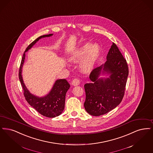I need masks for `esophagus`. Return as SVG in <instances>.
Instances as JSON below:
<instances>
[{
    "mask_svg": "<svg viewBox=\"0 0 153 153\" xmlns=\"http://www.w3.org/2000/svg\"><path fill=\"white\" fill-rule=\"evenodd\" d=\"M80 84L79 80L77 78H75L72 81V85H73L74 86H78Z\"/></svg>",
    "mask_w": 153,
    "mask_h": 153,
    "instance_id": "obj_1",
    "label": "esophagus"
}]
</instances>
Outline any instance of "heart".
Masks as SVG:
<instances>
[{
    "label": "heart",
    "instance_id": "heart-1",
    "mask_svg": "<svg viewBox=\"0 0 153 153\" xmlns=\"http://www.w3.org/2000/svg\"><path fill=\"white\" fill-rule=\"evenodd\" d=\"M100 48L98 44L86 43L70 53L68 59L73 63H79L80 71L83 73H89L93 71L100 56Z\"/></svg>",
    "mask_w": 153,
    "mask_h": 153
}]
</instances>
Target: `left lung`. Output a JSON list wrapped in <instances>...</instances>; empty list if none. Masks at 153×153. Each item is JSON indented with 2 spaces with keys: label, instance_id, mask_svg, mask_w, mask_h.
Returning a JSON list of instances; mask_svg holds the SVG:
<instances>
[{
  "label": "left lung",
  "instance_id": "left-lung-1",
  "mask_svg": "<svg viewBox=\"0 0 153 153\" xmlns=\"http://www.w3.org/2000/svg\"><path fill=\"white\" fill-rule=\"evenodd\" d=\"M106 62L94 68L90 75L91 83H86L84 106L93 116L104 115L118 106L124 96L128 68L126 60L113 43ZM107 74L108 77L100 76Z\"/></svg>",
  "mask_w": 153,
  "mask_h": 153
}]
</instances>
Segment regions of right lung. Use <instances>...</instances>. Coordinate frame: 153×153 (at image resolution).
Instances as JSON below:
<instances>
[{"mask_svg": "<svg viewBox=\"0 0 153 153\" xmlns=\"http://www.w3.org/2000/svg\"><path fill=\"white\" fill-rule=\"evenodd\" d=\"M53 35V33H50L40 36L27 47L22 57L19 72V78L23 88L25 97L27 102L41 115L48 118L58 117L63 111L66 94L67 90L70 88V84L66 79H57L55 82L53 86L48 93L43 97H38L31 93L28 90L23 79L22 72L25 60L26 53L40 39L50 37Z\"/></svg>", "mask_w": 153, "mask_h": 153, "instance_id": "obj_1", "label": "right lung"}]
</instances>
